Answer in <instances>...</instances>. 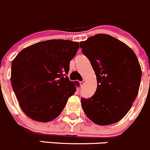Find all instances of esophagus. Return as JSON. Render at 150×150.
<instances>
[{"label":"esophagus","mask_w":150,"mask_h":150,"mask_svg":"<svg viewBox=\"0 0 150 150\" xmlns=\"http://www.w3.org/2000/svg\"><path fill=\"white\" fill-rule=\"evenodd\" d=\"M84 83H85V81H84V80H82V81H79L80 86H83V85H84Z\"/></svg>","instance_id":"1"}]
</instances>
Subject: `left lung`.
I'll use <instances>...</instances> for the list:
<instances>
[{
  "label": "left lung",
  "mask_w": 150,
  "mask_h": 150,
  "mask_svg": "<svg viewBox=\"0 0 150 150\" xmlns=\"http://www.w3.org/2000/svg\"><path fill=\"white\" fill-rule=\"evenodd\" d=\"M98 81L91 98H81L86 116L105 126L119 121L129 112L138 95L142 70L134 51L116 38L98 34L80 42Z\"/></svg>",
  "instance_id": "left-lung-1"
}]
</instances>
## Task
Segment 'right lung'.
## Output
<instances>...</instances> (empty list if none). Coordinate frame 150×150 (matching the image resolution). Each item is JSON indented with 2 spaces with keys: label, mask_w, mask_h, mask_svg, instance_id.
<instances>
[{
  "label": "right lung",
  "mask_w": 150,
  "mask_h": 150,
  "mask_svg": "<svg viewBox=\"0 0 150 150\" xmlns=\"http://www.w3.org/2000/svg\"><path fill=\"white\" fill-rule=\"evenodd\" d=\"M77 42L50 40L21 50L11 64V85L20 108L31 119L48 122L58 116L77 82L68 78Z\"/></svg>",
  "instance_id": "right-lung-1"
}]
</instances>
